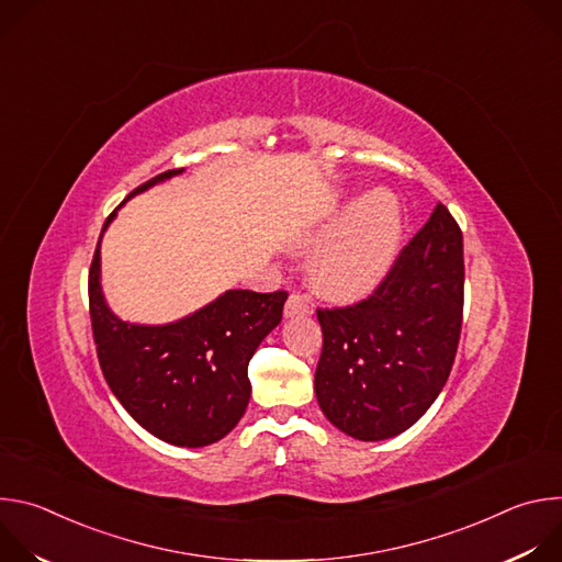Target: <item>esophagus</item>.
Here are the masks:
<instances>
[{
    "label": "esophagus",
    "instance_id": "1",
    "mask_svg": "<svg viewBox=\"0 0 562 562\" xmlns=\"http://www.w3.org/2000/svg\"><path fill=\"white\" fill-rule=\"evenodd\" d=\"M311 311L308 302L304 295L300 293H291L286 304H284V317H297V315H306Z\"/></svg>",
    "mask_w": 562,
    "mask_h": 562
}]
</instances>
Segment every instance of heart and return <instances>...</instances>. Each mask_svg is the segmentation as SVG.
Masks as SVG:
<instances>
[{
	"mask_svg": "<svg viewBox=\"0 0 562 562\" xmlns=\"http://www.w3.org/2000/svg\"><path fill=\"white\" fill-rule=\"evenodd\" d=\"M400 228V209L382 189L336 211L308 237L313 245L327 243L311 260L313 289L334 300H356L373 291L393 265Z\"/></svg>",
	"mask_w": 562,
	"mask_h": 562,
	"instance_id": "b5f03b06",
	"label": "heart"
}]
</instances>
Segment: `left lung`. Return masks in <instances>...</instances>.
I'll use <instances>...</instances> for the list:
<instances>
[{
    "mask_svg": "<svg viewBox=\"0 0 562 562\" xmlns=\"http://www.w3.org/2000/svg\"><path fill=\"white\" fill-rule=\"evenodd\" d=\"M462 302V231L436 204L367 300L317 308L315 395L329 423L373 442L423 418L451 373Z\"/></svg>",
    "mask_w": 562,
    "mask_h": 562,
    "instance_id": "left-lung-1",
    "label": "left lung"
}]
</instances>
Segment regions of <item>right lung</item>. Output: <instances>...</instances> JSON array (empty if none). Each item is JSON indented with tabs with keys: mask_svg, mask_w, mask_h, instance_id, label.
Segmentation results:
<instances>
[{
	"mask_svg": "<svg viewBox=\"0 0 562 562\" xmlns=\"http://www.w3.org/2000/svg\"><path fill=\"white\" fill-rule=\"evenodd\" d=\"M182 171L159 173L131 195ZM117 209L106 217L102 235ZM102 235L89 271V308L98 360L111 391L133 420L159 440L178 447L217 442L247 412L249 362L280 325L286 291L233 289L178 323L131 325L109 308L102 293Z\"/></svg>",
	"mask_w": 562,
	"mask_h": 562,
	"instance_id": "obj_1",
	"label": "right lung"
}]
</instances>
